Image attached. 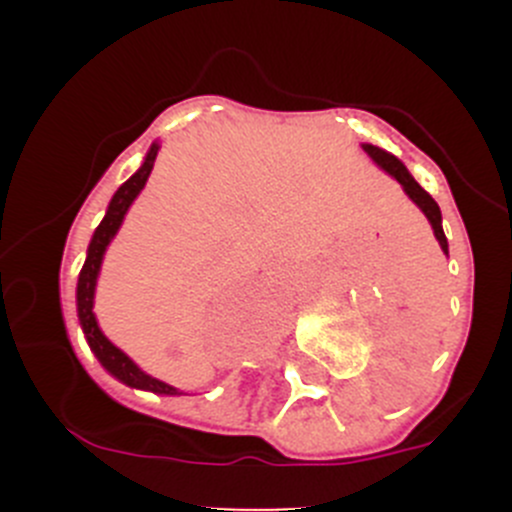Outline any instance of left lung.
Instances as JSON below:
<instances>
[{
    "label": "left lung",
    "mask_w": 512,
    "mask_h": 512,
    "mask_svg": "<svg viewBox=\"0 0 512 512\" xmlns=\"http://www.w3.org/2000/svg\"><path fill=\"white\" fill-rule=\"evenodd\" d=\"M361 148H364V151L369 153V158L374 160V163L379 165L381 170H386V173H389L391 178H396L401 185H404V193L409 195V198L414 200L418 208L423 210V215H426L428 223H431V227H433V235H436V240H438V245H441L443 255H448V240H446V235H443L441 208H438L436 200H433L431 195H428L426 190H423L421 185L416 183L414 175H411L409 170H406V165L401 163L399 158L391 156V153H386L384 148L371 146V143H361Z\"/></svg>",
    "instance_id": "obj_1"
}]
</instances>
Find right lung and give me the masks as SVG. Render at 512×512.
<instances>
[{"label": "right lung", "mask_w": 512, "mask_h": 512, "mask_svg": "<svg viewBox=\"0 0 512 512\" xmlns=\"http://www.w3.org/2000/svg\"><path fill=\"white\" fill-rule=\"evenodd\" d=\"M158 151H160V146L158 143H153L141 168H138L136 173H133L131 178H128L126 183L116 190V193H113L106 215H103L101 225L96 227L94 237H91L89 252H86V262L79 272V285H76V309H79V322H81V329H84V334H86V342H89L91 352L96 354V359L101 361V366L108 371V374H113L118 381L133 386V389H146V391H153V394L175 396V394H180L175 386H168V384H163V381L148 376L146 371L138 369V366L133 364V361L128 359V356L123 354L116 344L108 342L106 334L98 329L96 314H94L96 280H98V272H101V262H103V255H106V247L111 245L113 235H116L118 227H121L128 208H131V203L138 198V193L143 190V185H146L148 175H151V170H153V163H156Z\"/></svg>", "instance_id": "obj_1"}]
</instances>
